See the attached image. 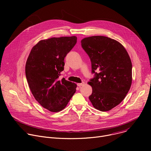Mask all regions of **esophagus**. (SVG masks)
I'll return each instance as SVG.
<instances>
[{"mask_svg": "<svg viewBox=\"0 0 151 151\" xmlns=\"http://www.w3.org/2000/svg\"><path fill=\"white\" fill-rule=\"evenodd\" d=\"M83 84H84V82H82V83H77V85H78V87H81V86H82Z\"/></svg>", "mask_w": 151, "mask_h": 151, "instance_id": "34e87169", "label": "esophagus"}]
</instances>
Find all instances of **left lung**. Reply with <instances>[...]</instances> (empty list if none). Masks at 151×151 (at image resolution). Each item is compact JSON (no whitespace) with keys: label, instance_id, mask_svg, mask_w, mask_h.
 Returning a JSON list of instances; mask_svg holds the SVG:
<instances>
[{"label":"left lung","instance_id":"1","mask_svg":"<svg viewBox=\"0 0 151 151\" xmlns=\"http://www.w3.org/2000/svg\"><path fill=\"white\" fill-rule=\"evenodd\" d=\"M91 62L94 77L88 82L93 88L89 99L94 108L108 111L125 97L132 82V64L125 48L118 41L103 36L81 40Z\"/></svg>","mask_w":151,"mask_h":151}]
</instances>
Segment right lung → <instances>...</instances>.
Listing matches in <instances>:
<instances>
[{
	"instance_id": "1",
	"label": "right lung",
	"mask_w": 151,
	"mask_h": 151,
	"mask_svg": "<svg viewBox=\"0 0 151 151\" xmlns=\"http://www.w3.org/2000/svg\"><path fill=\"white\" fill-rule=\"evenodd\" d=\"M77 37L42 40L35 45L26 64V76L35 99L52 112L62 111L76 92V83L60 78L64 58L76 44Z\"/></svg>"
}]
</instances>
